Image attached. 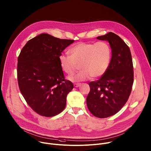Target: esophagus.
<instances>
[{
	"mask_svg": "<svg viewBox=\"0 0 151 151\" xmlns=\"http://www.w3.org/2000/svg\"><path fill=\"white\" fill-rule=\"evenodd\" d=\"M74 87H79V86L81 85V83H74Z\"/></svg>",
	"mask_w": 151,
	"mask_h": 151,
	"instance_id": "1",
	"label": "esophagus"
}]
</instances>
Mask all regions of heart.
<instances>
[{"instance_id":"heart-1","label":"heart","mask_w":151,"mask_h":151,"mask_svg":"<svg viewBox=\"0 0 151 151\" xmlns=\"http://www.w3.org/2000/svg\"><path fill=\"white\" fill-rule=\"evenodd\" d=\"M69 55L59 57L61 70L68 75L74 73L79 64L81 69L76 75L69 78L72 82L84 81L102 76L108 69L111 58V48L107 42H79L69 50Z\"/></svg>"}]
</instances>
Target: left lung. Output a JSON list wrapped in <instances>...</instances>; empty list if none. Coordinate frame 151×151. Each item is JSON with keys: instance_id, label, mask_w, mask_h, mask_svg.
<instances>
[{"instance_id": "left-lung-1", "label": "left lung", "mask_w": 151, "mask_h": 151, "mask_svg": "<svg viewBox=\"0 0 151 151\" xmlns=\"http://www.w3.org/2000/svg\"><path fill=\"white\" fill-rule=\"evenodd\" d=\"M97 39L109 43L112 58L102 77L89 83L87 104L94 116L104 118L116 114L128 100L133 83V66L130 48L117 35L109 32Z\"/></svg>"}]
</instances>
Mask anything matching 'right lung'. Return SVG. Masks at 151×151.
<instances>
[{
	"label": "right lung",
	"instance_id": "right-lung-1",
	"mask_svg": "<svg viewBox=\"0 0 151 151\" xmlns=\"http://www.w3.org/2000/svg\"><path fill=\"white\" fill-rule=\"evenodd\" d=\"M73 42L42 33L29 40L21 51L17 64L19 90L40 115L54 116L65 108L73 85L64 79L59 57Z\"/></svg>",
	"mask_w": 151,
	"mask_h": 151
}]
</instances>
